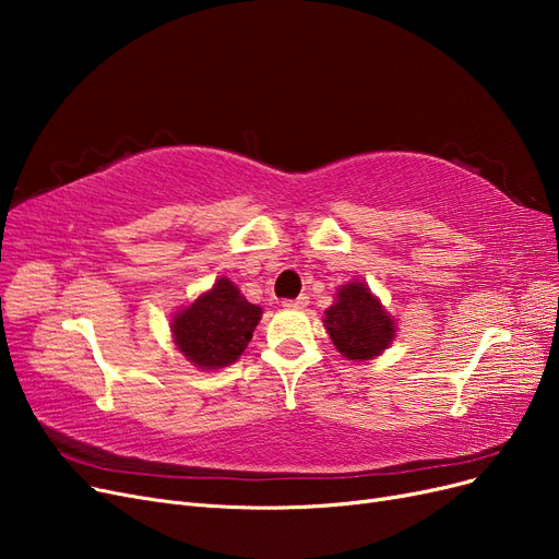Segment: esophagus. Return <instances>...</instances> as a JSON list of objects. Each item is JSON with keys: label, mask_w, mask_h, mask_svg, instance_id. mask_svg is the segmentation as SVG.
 <instances>
[{"label": "esophagus", "mask_w": 559, "mask_h": 559, "mask_svg": "<svg viewBox=\"0 0 559 559\" xmlns=\"http://www.w3.org/2000/svg\"><path fill=\"white\" fill-rule=\"evenodd\" d=\"M308 302H310L308 296H298V298H286V300H282V306H284V308H294V310H302V308H308Z\"/></svg>", "instance_id": "esophagus-1"}]
</instances>
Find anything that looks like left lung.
Returning <instances> with one entry per match:
<instances>
[{
	"label": "left lung",
	"instance_id": "left-lung-1",
	"mask_svg": "<svg viewBox=\"0 0 559 559\" xmlns=\"http://www.w3.org/2000/svg\"><path fill=\"white\" fill-rule=\"evenodd\" d=\"M324 314L335 349L352 361L373 359L394 341V321L364 282L345 284Z\"/></svg>",
	"mask_w": 559,
	"mask_h": 559
}]
</instances>
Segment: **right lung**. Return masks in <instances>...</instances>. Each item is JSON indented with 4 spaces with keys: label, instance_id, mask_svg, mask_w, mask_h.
Masks as SVG:
<instances>
[{
    "label": "right lung",
    "instance_id": "right-lung-1",
    "mask_svg": "<svg viewBox=\"0 0 559 559\" xmlns=\"http://www.w3.org/2000/svg\"><path fill=\"white\" fill-rule=\"evenodd\" d=\"M261 314V308L251 306L238 286L222 277L212 292L173 319L175 343L198 368H224L245 352Z\"/></svg>",
    "mask_w": 559,
    "mask_h": 559
}]
</instances>
